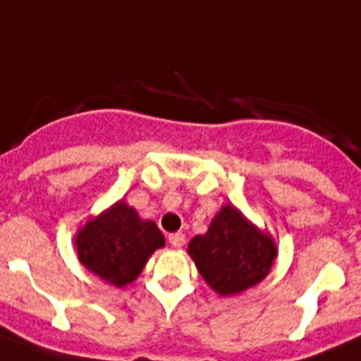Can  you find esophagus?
Wrapping results in <instances>:
<instances>
[{"label": "esophagus", "mask_w": 361, "mask_h": 361, "mask_svg": "<svg viewBox=\"0 0 361 361\" xmlns=\"http://www.w3.org/2000/svg\"><path fill=\"white\" fill-rule=\"evenodd\" d=\"M169 243H171L172 247H176V249H180V247L185 245V234H181V233L169 234Z\"/></svg>", "instance_id": "obj_1"}]
</instances>
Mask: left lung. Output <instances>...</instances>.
I'll list each match as a JSON object with an SVG mask.
<instances>
[{
  "mask_svg": "<svg viewBox=\"0 0 361 361\" xmlns=\"http://www.w3.org/2000/svg\"><path fill=\"white\" fill-rule=\"evenodd\" d=\"M187 252L203 280L221 296L255 287L278 256L274 240L228 203L212 218L205 234L190 240Z\"/></svg>",
  "mask_w": 361,
  "mask_h": 361,
  "instance_id": "8db88e82",
  "label": "left lung"
}]
</instances>
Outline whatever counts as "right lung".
I'll use <instances>...</instances> for the list:
<instances>
[{
	"label": "right lung",
	"mask_w": 361,
	"mask_h": 361,
	"mask_svg": "<svg viewBox=\"0 0 361 361\" xmlns=\"http://www.w3.org/2000/svg\"><path fill=\"white\" fill-rule=\"evenodd\" d=\"M74 243L83 267L121 289L136 280L165 238L154 221L142 219L120 200L80 227Z\"/></svg>",
	"instance_id": "right-lung-1"
}]
</instances>
